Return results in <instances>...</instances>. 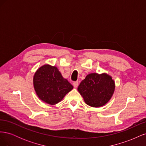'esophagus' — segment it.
Instances as JSON below:
<instances>
[{
	"label": "esophagus",
	"mask_w": 146,
	"mask_h": 146,
	"mask_svg": "<svg viewBox=\"0 0 146 146\" xmlns=\"http://www.w3.org/2000/svg\"><path fill=\"white\" fill-rule=\"evenodd\" d=\"M78 85V82L77 81L76 82H73V86L75 87V88H77Z\"/></svg>",
	"instance_id": "34e87169"
}]
</instances>
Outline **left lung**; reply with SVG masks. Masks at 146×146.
<instances>
[{
	"label": "left lung",
	"instance_id": "8db88e82",
	"mask_svg": "<svg viewBox=\"0 0 146 146\" xmlns=\"http://www.w3.org/2000/svg\"><path fill=\"white\" fill-rule=\"evenodd\" d=\"M114 82L107 74H88L78 87V91L85 103L92 107H102L107 104L114 91Z\"/></svg>",
	"mask_w": 146,
	"mask_h": 146
}]
</instances>
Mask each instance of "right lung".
<instances>
[{"label":"right lung","instance_id":"obj_1","mask_svg":"<svg viewBox=\"0 0 146 146\" xmlns=\"http://www.w3.org/2000/svg\"><path fill=\"white\" fill-rule=\"evenodd\" d=\"M33 85L39 98L50 105L58 103L73 88L58 69L48 64L37 70L33 77Z\"/></svg>","mask_w":146,"mask_h":146}]
</instances>
